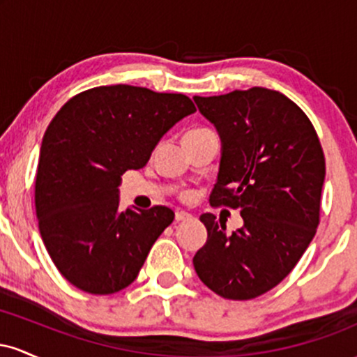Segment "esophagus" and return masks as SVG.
I'll use <instances>...</instances> for the list:
<instances>
[{"mask_svg": "<svg viewBox=\"0 0 357 357\" xmlns=\"http://www.w3.org/2000/svg\"><path fill=\"white\" fill-rule=\"evenodd\" d=\"M174 218H176V221H178V223H179V221H186V220H190V218H191V215H190V213H188V211H176V216H174Z\"/></svg>", "mask_w": 357, "mask_h": 357, "instance_id": "34e87169", "label": "esophagus"}]
</instances>
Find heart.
Listing matches in <instances>:
<instances>
[{
	"instance_id": "b5f03b06",
	"label": "heart",
	"mask_w": 357,
	"mask_h": 357,
	"mask_svg": "<svg viewBox=\"0 0 357 357\" xmlns=\"http://www.w3.org/2000/svg\"><path fill=\"white\" fill-rule=\"evenodd\" d=\"M208 129H192V130H190V132L186 134V136L184 137H190V136H196V134H202V132H206Z\"/></svg>"
}]
</instances>
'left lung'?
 Wrapping results in <instances>:
<instances>
[{
	"instance_id": "8db88e82",
	"label": "left lung",
	"mask_w": 357,
	"mask_h": 357,
	"mask_svg": "<svg viewBox=\"0 0 357 357\" xmlns=\"http://www.w3.org/2000/svg\"><path fill=\"white\" fill-rule=\"evenodd\" d=\"M195 102L221 139L210 203L238 208L243 227L227 235L215 215L199 216L208 240L192 265L220 297L250 301L280 284L312 241L326 159L304 110L277 90H233Z\"/></svg>"
}]
</instances>
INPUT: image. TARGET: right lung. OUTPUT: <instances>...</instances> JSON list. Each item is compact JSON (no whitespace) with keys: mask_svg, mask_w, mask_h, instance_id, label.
Listing matches in <instances>:
<instances>
[{"mask_svg":"<svg viewBox=\"0 0 357 357\" xmlns=\"http://www.w3.org/2000/svg\"><path fill=\"white\" fill-rule=\"evenodd\" d=\"M192 112L183 93L104 85L72 97L53 117L40 149L35 210L48 255L77 289L109 296L136 280L174 213L119 210L121 176L144 167L161 137Z\"/></svg>","mask_w":357,"mask_h":357,"instance_id":"right-lung-1","label":"right lung"}]
</instances>
